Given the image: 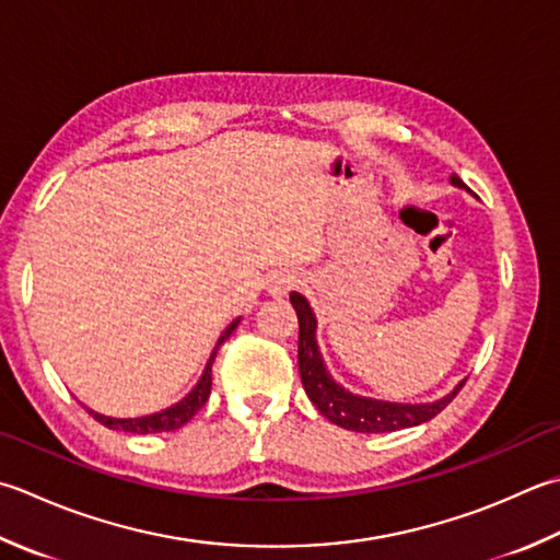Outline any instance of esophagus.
<instances>
[{
	"mask_svg": "<svg viewBox=\"0 0 560 560\" xmlns=\"http://www.w3.org/2000/svg\"><path fill=\"white\" fill-rule=\"evenodd\" d=\"M295 287H299V277H293V273H273V277L267 281V289L273 295V299H283V295H289Z\"/></svg>",
	"mask_w": 560,
	"mask_h": 560,
	"instance_id": "34e87169",
	"label": "esophagus"
}]
</instances>
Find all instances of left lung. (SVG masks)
<instances>
[{"label": "left lung", "instance_id": "obj_1", "mask_svg": "<svg viewBox=\"0 0 560 560\" xmlns=\"http://www.w3.org/2000/svg\"><path fill=\"white\" fill-rule=\"evenodd\" d=\"M448 182L458 186V189L470 191L456 174H452ZM291 303L295 308V315H299V371L303 388L308 393L311 402L320 410V415H325V418L335 422L337 427H342V430L378 434L405 430V427H418L427 420H432L434 415H440L466 383V378L458 381V386H454V390H448L444 398L432 402H390L347 390L342 383H337L332 378V374L325 366V359L315 337L317 317L311 308L308 299L293 291Z\"/></svg>", "mask_w": 560, "mask_h": 560}]
</instances>
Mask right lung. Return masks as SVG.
<instances>
[{"label": "right lung", "mask_w": 560, "mask_h": 560, "mask_svg": "<svg viewBox=\"0 0 560 560\" xmlns=\"http://www.w3.org/2000/svg\"><path fill=\"white\" fill-rule=\"evenodd\" d=\"M240 320H243V317H237V320L230 323L225 330H223V335L218 337L213 352H211V357H208V361H206L203 374L199 376V381H196V386L189 393H186V396L179 402H174V405H170V408H164L160 412L142 415V418H112V415H102V412H96L92 408H86V405H84V408L90 410V415H92L96 422H102L104 427H108V430L130 432V434H155V432L179 430L182 424L189 422L194 415L203 408V402L208 400V396H211V369H213L215 354H218V349H221V345L225 342V339L233 335V330L240 325Z\"/></svg>", "instance_id": "right-lung-1"}]
</instances>
